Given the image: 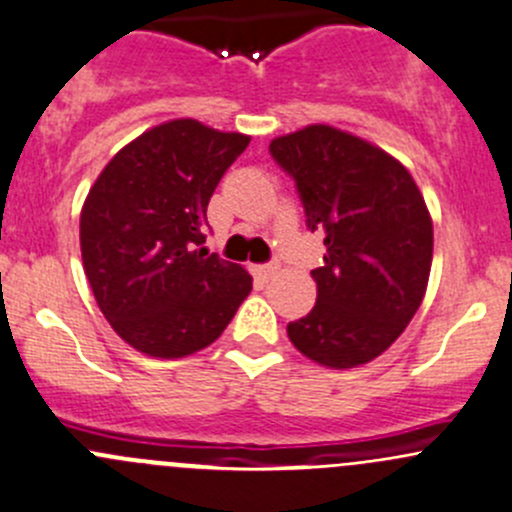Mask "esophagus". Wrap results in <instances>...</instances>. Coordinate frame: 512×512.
Listing matches in <instances>:
<instances>
[{"instance_id":"34e87169","label":"esophagus","mask_w":512,"mask_h":512,"mask_svg":"<svg viewBox=\"0 0 512 512\" xmlns=\"http://www.w3.org/2000/svg\"><path fill=\"white\" fill-rule=\"evenodd\" d=\"M276 271H278L276 263H261V266H254V273L258 278H263V281H268Z\"/></svg>"}]
</instances>
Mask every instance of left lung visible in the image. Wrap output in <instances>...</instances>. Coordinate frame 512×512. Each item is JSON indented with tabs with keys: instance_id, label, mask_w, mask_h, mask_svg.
I'll list each match as a JSON object with an SVG mask.
<instances>
[{
	"instance_id": "left-lung-1",
	"label": "left lung",
	"mask_w": 512,
	"mask_h": 512,
	"mask_svg": "<svg viewBox=\"0 0 512 512\" xmlns=\"http://www.w3.org/2000/svg\"><path fill=\"white\" fill-rule=\"evenodd\" d=\"M273 161L296 181L306 226L323 234L316 306L288 323L311 361L356 368L381 356L426 296L433 221L406 166L378 146L313 124L278 136Z\"/></svg>"
}]
</instances>
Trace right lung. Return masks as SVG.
Instances as JSON below:
<instances>
[{
    "label": "right lung",
    "mask_w": 512,
    "mask_h": 512,
    "mask_svg": "<svg viewBox=\"0 0 512 512\" xmlns=\"http://www.w3.org/2000/svg\"><path fill=\"white\" fill-rule=\"evenodd\" d=\"M249 136L174 119L126 144L84 201V271L116 333L154 358H184L224 333L251 276L201 249L206 206Z\"/></svg>",
    "instance_id": "right-lung-1"
}]
</instances>
